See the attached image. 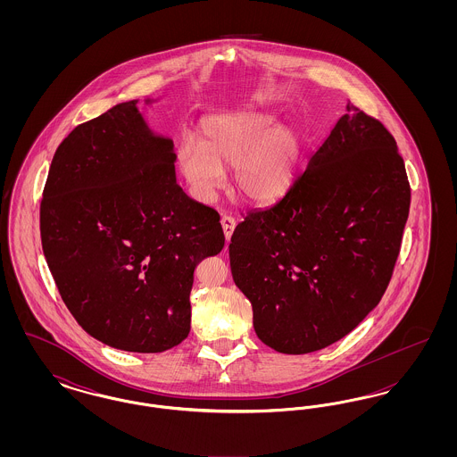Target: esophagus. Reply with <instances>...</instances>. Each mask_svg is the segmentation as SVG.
<instances>
[{"label": "esophagus", "mask_w": 457, "mask_h": 457, "mask_svg": "<svg viewBox=\"0 0 457 457\" xmlns=\"http://www.w3.org/2000/svg\"><path fill=\"white\" fill-rule=\"evenodd\" d=\"M220 226H222V231H224V238H226V241H229L233 231H235V226H237V219L231 218V216H222Z\"/></svg>", "instance_id": "obj_1"}]
</instances>
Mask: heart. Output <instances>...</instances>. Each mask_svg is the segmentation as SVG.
I'll return each mask as SVG.
<instances>
[{
    "instance_id": "heart-1",
    "label": "heart",
    "mask_w": 457,
    "mask_h": 457,
    "mask_svg": "<svg viewBox=\"0 0 457 457\" xmlns=\"http://www.w3.org/2000/svg\"><path fill=\"white\" fill-rule=\"evenodd\" d=\"M302 162V138L274 114L239 111L211 114L200 121L198 142L183 138L176 168L190 195L209 202L235 168L233 188L250 204L281 200L295 185Z\"/></svg>"
}]
</instances>
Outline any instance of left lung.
<instances>
[{"mask_svg": "<svg viewBox=\"0 0 457 457\" xmlns=\"http://www.w3.org/2000/svg\"><path fill=\"white\" fill-rule=\"evenodd\" d=\"M410 200L394 137L348 103L291 190L231 237L233 279L262 343L304 354L358 326L391 281Z\"/></svg>", "mask_w": 457, "mask_h": 457, "instance_id": "1", "label": "left lung"}]
</instances>
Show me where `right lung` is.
<instances>
[{
  "mask_svg": "<svg viewBox=\"0 0 457 457\" xmlns=\"http://www.w3.org/2000/svg\"><path fill=\"white\" fill-rule=\"evenodd\" d=\"M174 162L173 140L149 127L138 99L79 125L51 161L44 257L75 320L111 348L179 345L195 267L224 246L218 212L181 190Z\"/></svg>",
  "mask_w": 457,
  "mask_h": 457,
  "instance_id": "right-lung-1",
  "label": "right lung"
}]
</instances>
